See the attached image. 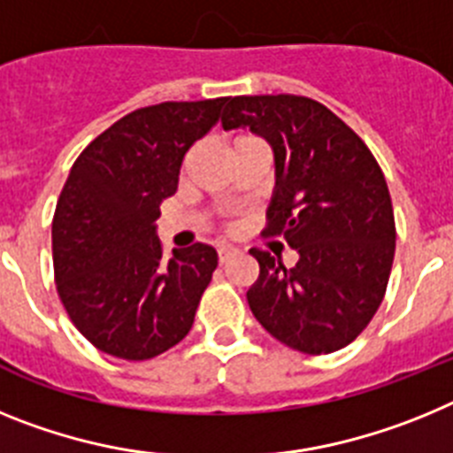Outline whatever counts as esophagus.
I'll use <instances>...</instances> for the list:
<instances>
[{
    "label": "esophagus",
    "mask_w": 453,
    "mask_h": 453,
    "mask_svg": "<svg viewBox=\"0 0 453 453\" xmlns=\"http://www.w3.org/2000/svg\"><path fill=\"white\" fill-rule=\"evenodd\" d=\"M235 247H231V245H219L218 247V256H219V263H224L226 261V258H229V256H234L235 254Z\"/></svg>",
    "instance_id": "34e87169"
}]
</instances>
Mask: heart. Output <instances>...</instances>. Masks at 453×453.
Wrapping results in <instances>:
<instances>
[{"instance_id":"b5f03b06","label":"heart","mask_w":453,"mask_h":453,"mask_svg":"<svg viewBox=\"0 0 453 453\" xmlns=\"http://www.w3.org/2000/svg\"><path fill=\"white\" fill-rule=\"evenodd\" d=\"M250 138H251V135H238V138H235L234 142H240V140H250Z\"/></svg>"}]
</instances>
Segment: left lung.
<instances>
[{"instance_id": "obj_1", "label": "left lung", "mask_w": 453, "mask_h": 453, "mask_svg": "<svg viewBox=\"0 0 453 453\" xmlns=\"http://www.w3.org/2000/svg\"><path fill=\"white\" fill-rule=\"evenodd\" d=\"M224 129L247 127L274 151L265 235L297 251L283 267L251 250L258 279L251 313L279 342L303 354L347 347L374 318L395 258V215L381 167L324 104L297 95L234 97Z\"/></svg>"}]
</instances>
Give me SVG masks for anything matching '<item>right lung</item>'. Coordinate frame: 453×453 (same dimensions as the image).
<instances>
[{
    "mask_svg": "<svg viewBox=\"0 0 453 453\" xmlns=\"http://www.w3.org/2000/svg\"><path fill=\"white\" fill-rule=\"evenodd\" d=\"M229 97L138 108L95 138L63 186L51 224L58 297L83 338L147 361L192 329L218 267L211 245L163 258L156 219L179 186L183 156L219 122Z\"/></svg>",
    "mask_w": 453,
    "mask_h": 453,
    "instance_id": "1",
    "label": "right lung"
}]
</instances>
